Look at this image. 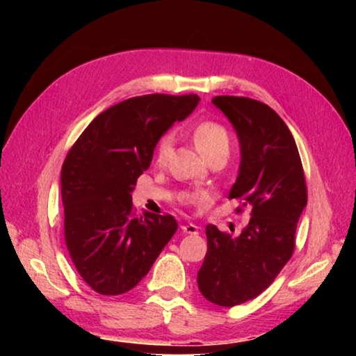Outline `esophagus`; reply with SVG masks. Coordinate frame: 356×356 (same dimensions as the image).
Here are the masks:
<instances>
[{"instance_id": "obj_1", "label": "esophagus", "mask_w": 356, "mask_h": 356, "mask_svg": "<svg viewBox=\"0 0 356 356\" xmlns=\"http://www.w3.org/2000/svg\"><path fill=\"white\" fill-rule=\"evenodd\" d=\"M197 231H200V227L196 225H193V222H188V225H184L182 226V232L184 234H191V236H196Z\"/></svg>"}]
</instances>
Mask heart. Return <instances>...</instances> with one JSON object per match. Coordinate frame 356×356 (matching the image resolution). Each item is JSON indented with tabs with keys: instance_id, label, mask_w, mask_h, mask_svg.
<instances>
[{
	"instance_id": "heart-1",
	"label": "heart",
	"mask_w": 356,
	"mask_h": 356,
	"mask_svg": "<svg viewBox=\"0 0 356 356\" xmlns=\"http://www.w3.org/2000/svg\"><path fill=\"white\" fill-rule=\"evenodd\" d=\"M193 141H195L196 147L200 152L206 156H210L218 150H229V134L222 125L212 122V120H206V122L197 124L195 129H193ZM174 146V136L172 134L163 135L156 143L155 146V163L163 166L166 161L170 160L171 152Z\"/></svg>"
}]
</instances>
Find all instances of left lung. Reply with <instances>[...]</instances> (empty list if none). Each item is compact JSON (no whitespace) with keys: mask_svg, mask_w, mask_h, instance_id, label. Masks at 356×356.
<instances>
[{"mask_svg":"<svg viewBox=\"0 0 356 356\" xmlns=\"http://www.w3.org/2000/svg\"><path fill=\"white\" fill-rule=\"evenodd\" d=\"M212 104L234 125L240 143L242 160L229 200L250 207L251 218L238 237L206 227L207 254L197 287L210 303L231 308L262 293L292 257L308 191L297 144L276 111L234 95H216Z\"/></svg>","mask_w":356,"mask_h":356,"instance_id":"8db88e82","label":"left lung"}]
</instances>
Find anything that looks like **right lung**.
<instances>
[{"mask_svg":"<svg viewBox=\"0 0 356 356\" xmlns=\"http://www.w3.org/2000/svg\"><path fill=\"white\" fill-rule=\"evenodd\" d=\"M197 104L196 94L127 99L100 113L65 156V245L76 272L97 293L134 289L177 231L172 215H136L131 191L161 135Z\"/></svg>","mask_w":356,"mask_h":356,"instance_id":"obj_1","label":"right lung"}]
</instances>
